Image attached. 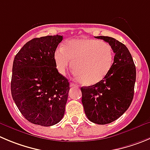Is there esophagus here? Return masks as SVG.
<instances>
[{
  "label": "esophagus",
  "mask_w": 150,
  "mask_h": 150,
  "mask_svg": "<svg viewBox=\"0 0 150 150\" xmlns=\"http://www.w3.org/2000/svg\"><path fill=\"white\" fill-rule=\"evenodd\" d=\"M70 86H75V87H78V86H77V85H75V83H72V82L70 83Z\"/></svg>",
  "instance_id": "esophagus-1"
}]
</instances>
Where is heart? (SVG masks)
Wrapping results in <instances>:
<instances>
[{
    "mask_svg": "<svg viewBox=\"0 0 150 150\" xmlns=\"http://www.w3.org/2000/svg\"><path fill=\"white\" fill-rule=\"evenodd\" d=\"M113 58L110 43L92 38L68 40L54 53L59 73L64 75L73 66L75 78L87 85L96 84L104 79L111 69Z\"/></svg>",
    "mask_w": 150,
    "mask_h": 150,
    "instance_id": "obj_1",
    "label": "heart"
}]
</instances>
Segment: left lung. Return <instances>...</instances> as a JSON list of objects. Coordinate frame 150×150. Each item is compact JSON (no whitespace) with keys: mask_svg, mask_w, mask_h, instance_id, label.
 <instances>
[{"mask_svg":"<svg viewBox=\"0 0 150 150\" xmlns=\"http://www.w3.org/2000/svg\"><path fill=\"white\" fill-rule=\"evenodd\" d=\"M111 45L114 62L103 80L81 87L82 103L88 119L97 124L112 123L129 107L134 96L136 69L132 55L124 43L107 36H97Z\"/></svg>","mask_w":150,"mask_h":150,"instance_id":"obj_1","label":"left lung"}]
</instances>
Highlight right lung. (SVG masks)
I'll return each mask as SVG.
<instances>
[{"instance_id": "1", "label": "right lung", "mask_w": 150, "mask_h": 150, "mask_svg": "<svg viewBox=\"0 0 150 150\" xmlns=\"http://www.w3.org/2000/svg\"><path fill=\"white\" fill-rule=\"evenodd\" d=\"M62 40L58 35L33 38L14 59L12 98L23 117L34 124L50 127L64 117L69 83L58 72L54 60Z\"/></svg>"}]
</instances>
